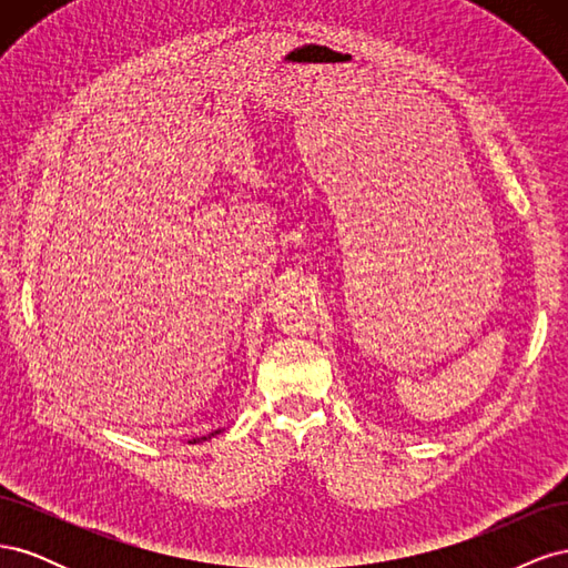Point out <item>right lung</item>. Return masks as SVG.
Returning <instances> with one entry per match:
<instances>
[{
	"label": "right lung",
	"mask_w": 568,
	"mask_h": 568,
	"mask_svg": "<svg viewBox=\"0 0 568 568\" xmlns=\"http://www.w3.org/2000/svg\"><path fill=\"white\" fill-rule=\"evenodd\" d=\"M215 434H220V432H215ZM215 434H211V436H215ZM211 436H209V438H211ZM203 440H205V436H203ZM194 443H196V440H194Z\"/></svg>",
	"instance_id": "right-lung-1"
}]
</instances>
